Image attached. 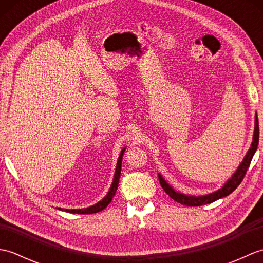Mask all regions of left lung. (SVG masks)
Listing matches in <instances>:
<instances>
[{
	"label": "left lung",
	"mask_w": 263,
	"mask_h": 263,
	"mask_svg": "<svg viewBox=\"0 0 263 263\" xmlns=\"http://www.w3.org/2000/svg\"><path fill=\"white\" fill-rule=\"evenodd\" d=\"M259 144V122H258V115H255V127H254V136H253V141L252 144H251V148L248 152L247 156H245L241 165L238 166V168L236 172L234 173V175L225 183V185L221 189L218 190V191L208 194V195H203V197H191V195H184L182 193H178L174 191L171 185L166 183L163 177L159 175V183L161 187L164 189V191L170 195V197L176 201V202L181 203L183 205H187V206H199V205H203V204H208L214 202V201L221 199L224 197H227L228 194H231L234 190H235L241 182L243 181V178L247 174V171L249 170L251 160L253 158V155L255 153L256 148H258Z\"/></svg>",
	"instance_id": "1"
}]
</instances>
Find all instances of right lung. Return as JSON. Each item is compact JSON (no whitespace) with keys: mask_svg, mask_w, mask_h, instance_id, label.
I'll return each mask as SVG.
<instances>
[{"mask_svg":"<svg viewBox=\"0 0 263 263\" xmlns=\"http://www.w3.org/2000/svg\"><path fill=\"white\" fill-rule=\"evenodd\" d=\"M125 152V148L122 150L121 154H120V157H119V160H117V165H116V171H115V174H114V180H113V183H111V186L109 189V191L107 193V195L102 200L99 201L98 203H96L95 205H91L89 206V208H86V209H64L66 212H71V214H96V212H99L104 210L106 206H107L109 203L111 199L114 198V195L116 193V190H117V186H119V181H120V176H121V167H122V158H123V154H124Z\"/></svg>","mask_w":263,"mask_h":263,"instance_id":"obj_1","label":"right lung"}]
</instances>
